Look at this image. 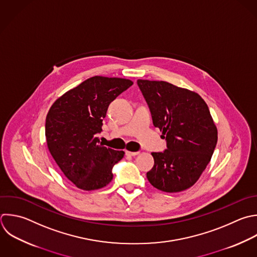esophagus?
<instances>
[{
  "label": "esophagus",
  "mask_w": 257,
  "mask_h": 257,
  "mask_svg": "<svg viewBox=\"0 0 257 257\" xmlns=\"http://www.w3.org/2000/svg\"><path fill=\"white\" fill-rule=\"evenodd\" d=\"M139 152H130V151H125V155L126 156H131V157H135L137 155H139Z\"/></svg>",
  "instance_id": "esophagus-1"
}]
</instances>
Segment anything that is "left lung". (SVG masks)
<instances>
[{"label":"left lung","mask_w":257,"mask_h":257,"mask_svg":"<svg viewBox=\"0 0 257 257\" xmlns=\"http://www.w3.org/2000/svg\"><path fill=\"white\" fill-rule=\"evenodd\" d=\"M153 123L167 141L164 153H152L147 173L158 190L176 193L192 187L209 164L218 140L208 105L195 91L166 81L139 79Z\"/></svg>","instance_id":"left-lung-1"}]
</instances>
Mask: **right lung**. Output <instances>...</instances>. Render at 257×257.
I'll return each instance as SVG.
<instances>
[{"instance_id": "obj_1", "label": "right lung", "mask_w": 257, "mask_h": 257, "mask_svg": "<svg viewBox=\"0 0 257 257\" xmlns=\"http://www.w3.org/2000/svg\"><path fill=\"white\" fill-rule=\"evenodd\" d=\"M134 82L118 77L93 76L68 90L51 105L45 123L48 150L78 189L92 191L112 180V167L123 158L99 144L102 119L109 103Z\"/></svg>"}]
</instances>
